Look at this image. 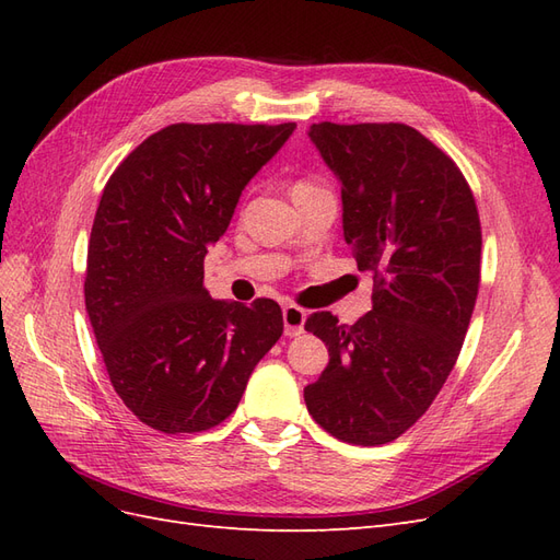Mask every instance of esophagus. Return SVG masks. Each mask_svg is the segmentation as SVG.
Returning <instances> with one entry per match:
<instances>
[{
	"instance_id": "esophagus-1",
	"label": "esophagus",
	"mask_w": 560,
	"mask_h": 560,
	"mask_svg": "<svg viewBox=\"0 0 560 560\" xmlns=\"http://www.w3.org/2000/svg\"><path fill=\"white\" fill-rule=\"evenodd\" d=\"M306 317L308 313L294 306V303H287V306L282 308V322H284V334L287 336H299L303 334V325H306Z\"/></svg>"
}]
</instances>
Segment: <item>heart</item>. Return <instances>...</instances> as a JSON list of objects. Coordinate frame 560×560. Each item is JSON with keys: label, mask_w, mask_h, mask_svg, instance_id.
<instances>
[{"label": "heart", "mask_w": 560, "mask_h": 560, "mask_svg": "<svg viewBox=\"0 0 560 560\" xmlns=\"http://www.w3.org/2000/svg\"><path fill=\"white\" fill-rule=\"evenodd\" d=\"M315 189H317V186H315L313 182H308V179H299V182H294V186H292V196H294V198H299V196L313 194Z\"/></svg>", "instance_id": "b5f03b06"}]
</instances>
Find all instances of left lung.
<instances>
[{
  "label": "left lung",
  "mask_w": 560,
  "mask_h": 560,
  "mask_svg": "<svg viewBox=\"0 0 560 560\" xmlns=\"http://www.w3.org/2000/svg\"><path fill=\"white\" fill-rule=\"evenodd\" d=\"M308 138L341 182L343 235L374 276V306L350 327L327 311L308 317L329 364L303 399L331 436L378 446L430 409L460 354L479 294L477 202L411 126L325 121Z\"/></svg>",
  "instance_id": "left-lung-1"
}]
</instances>
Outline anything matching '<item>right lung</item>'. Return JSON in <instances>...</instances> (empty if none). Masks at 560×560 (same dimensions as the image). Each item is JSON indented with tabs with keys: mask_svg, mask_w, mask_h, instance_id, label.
<instances>
[{
	"mask_svg": "<svg viewBox=\"0 0 560 560\" xmlns=\"http://www.w3.org/2000/svg\"><path fill=\"white\" fill-rule=\"evenodd\" d=\"M296 124H173L124 159L95 212L83 294L116 395L144 425L202 432L282 336L276 301H214L208 247Z\"/></svg>",
	"mask_w": 560,
	"mask_h": 560,
	"instance_id": "right-lung-1",
	"label": "right lung"
}]
</instances>
